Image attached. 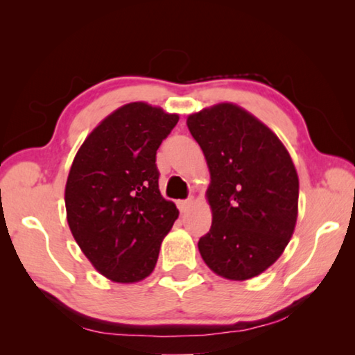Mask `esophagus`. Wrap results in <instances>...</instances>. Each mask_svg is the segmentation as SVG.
Returning <instances> with one entry per match:
<instances>
[{
	"label": "esophagus",
	"instance_id": "34e87169",
	"mask_svg": "<svg viewBox=\"0 0 355 355\" xmlns=\"http://www.w3.org/2000/svg\"><path fill=\"white\" fill-rule=\"evenodd\" d=\"M191 206H192V200H182V201H178V209H180V212H182V214L187 212V210H189Z\"/></svg>",
	"mask_w": 355,
	"mask_h": 355
}]
</instances>
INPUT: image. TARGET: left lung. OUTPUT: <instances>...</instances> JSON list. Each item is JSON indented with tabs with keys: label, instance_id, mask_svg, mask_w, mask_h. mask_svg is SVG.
<instances>
[{
	"label": "left lung",
	"instance_id": "8db88e82",
	"mask_svg": "<svg viewBox=\"0 0 355 355\" xmlns=\"http://www.w3.org/2000/svg\"><path fill=\"white\" fill-rule=\"evenodd\" d=\"M210 171L212 227L198 241L216 275L245 281L275 263L297 220L299 178L276 134L233 103L187 117Z\"/></svg>",
	"mask_w": 355,
	"mask_h": 355
}]
</instances>
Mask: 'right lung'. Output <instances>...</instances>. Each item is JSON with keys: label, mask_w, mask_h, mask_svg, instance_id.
Instances as JSON below:
<instances>
[{"label": "right lung", "mask_w": 355, "mask_h": 355, "mask_svg": "<svg viewBox=\"0 0 355 355\" xmlns=\"http://www.w3.org/2000/svg\"><path fill=\"white\" fill-rule=\"evenodd\" d=\"M177 114L134 102L94 128L65 186L67 221L94 268L120 284L153 273L163 238L178 218L158 189L155 155Z\"/></svg>", "instance_id": "add662e5"}]
</instances>
